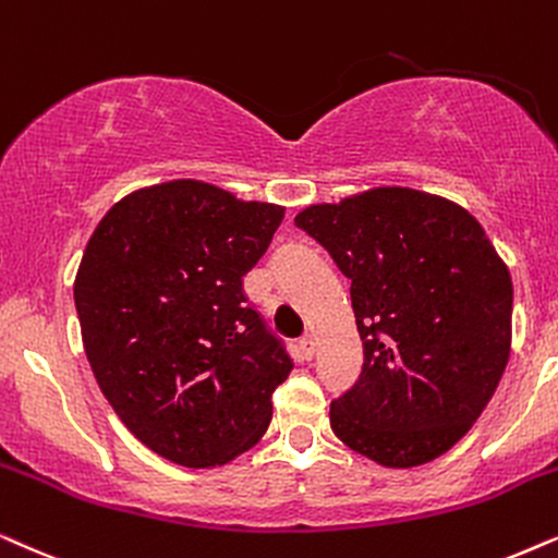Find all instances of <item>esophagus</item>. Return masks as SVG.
<instances>
[{
    "mask_svg": "<svg viewBox=\"0 0 558 558\" xmlns=\"http://www.w3.org/2000/svg\"><path fill=\"white\" fill-rule=\"evenodd\" d=\"M299 344H301L303 356H306V360H311V356H314V352H316V339L311 337V333H306V337H303Z\"/></svg>",
    "mask_w": 558,
    "mask_h": 558,
    "instance_id": "obj_1",
    "label": "esophagus"
}]
</instances>
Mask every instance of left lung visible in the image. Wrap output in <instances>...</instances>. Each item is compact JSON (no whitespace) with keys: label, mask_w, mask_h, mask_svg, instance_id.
I'll return each instance as SVG.
<instances>
[{"label":"left lung","mask_w":558,"mask_h":558,"mask_svg":"<svg viewBox=\"0 0 558 558\" xmlns=\"http://www.w3.org/2000/svg\"><path fill=\"white\" fill-rule=\"evenodd\" d=\"M295 227L352 280L365 365L331 400V430L383 466L426 464L462 439L510 356L512 280L462 206L413 189L316 204Z\"/></svg>","instance_id":"1"}]
</instances>
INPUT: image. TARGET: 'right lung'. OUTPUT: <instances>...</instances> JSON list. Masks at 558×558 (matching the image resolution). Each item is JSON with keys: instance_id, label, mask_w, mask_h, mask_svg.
Instances as JSON below:
<instances>
[{"instance_id": "add662e5", "label": "right lung", "mask_w": 558, "mask_h": 558, "mask_svg": "<svg viewBox=\"0 0 558 558\" xmlns=\"http://www.w3.org/2000/svg\"><path fill=\"white\" fill-rule=\"evenodd\" d=\"M283 211L170 181L111 206L86 244L73 301L88 365L124 426L170 462L227 464L270 426L293 360L242 278Z\"/></svg>"}]
</instances>
